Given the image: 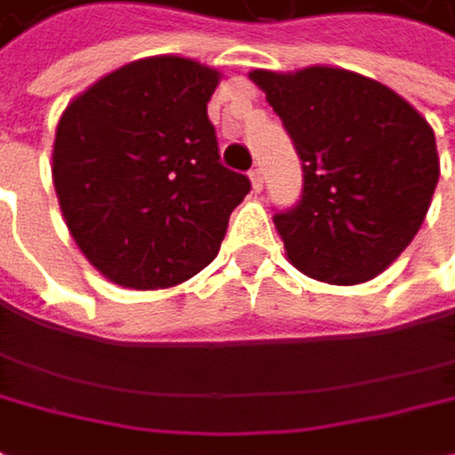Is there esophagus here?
<instances>
[{
    "instance_id": "1",
    "label": "esophagus",
    "mask_w": 455,
    "mask_h": 455,
    "mask_svg": "<svg viewBox=\"0 0 455 455\" xmlns=\"http://www.w3.org/2000/svg\"><path fill=\"white\" fill-rule=\"evenodd\" d=\"M251 183H253L256 191L264 188V170H261V167H253V170H251Z\"/></svg>"
}]
</instances>
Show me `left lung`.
<instances>
[{"mask_svg": "<svg viewBox=\"0 0 455 455\" xmlns=\"http://www.w3.org/2000/svg\"><path fill=\"white\" fill-rule=\"evenodd\" d=\"M302 158V196L275 212L299 272L355 285L412 243L440 180L435 132L388 85L337 67L253 69Z\"/></svg>", "mask_w": 455, "mask_h": 455, "instance_id": "obj_1", "label": "left lung"}]
</instances>
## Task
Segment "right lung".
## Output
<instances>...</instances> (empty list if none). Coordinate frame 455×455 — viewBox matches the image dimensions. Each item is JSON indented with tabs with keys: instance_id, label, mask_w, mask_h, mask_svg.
Here are the masks:
<instances>
[{
	"instance_id": "right-lung-1",
	"label": "right lung",
	"mask_w": 455,
	"mask_h": 455,
	"mask_svg": "<svg viewBox=\"0 0 455 455\" xmlns=\"http://www.w3.org/2000/svg\"><path fill=\"white\" fill-rule=\"evenodd\" d=\"M218 69L150 56L96 80L64 110L53 186L83 256L108 280L170 288L220 248L251 180L220 164L207 102Z\"/></svg>"
}]
</instances>
